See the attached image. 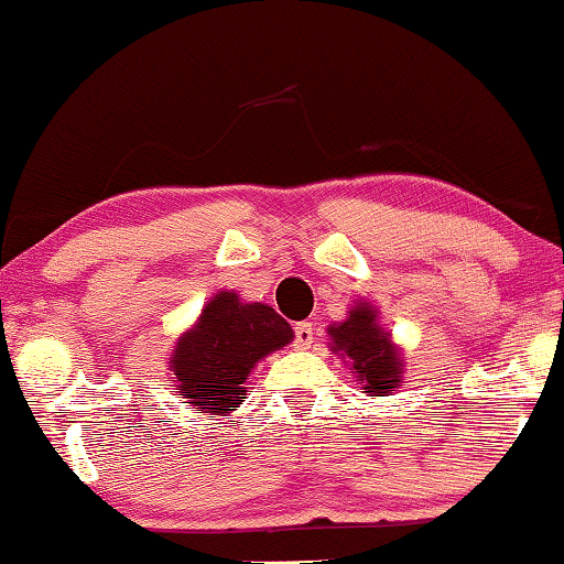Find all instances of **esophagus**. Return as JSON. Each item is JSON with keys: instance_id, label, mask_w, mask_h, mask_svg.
Returning a JSON list of instances; mask_svg holds the SVG:
<instances>
[{"instance_id": "1", "label": "esophagus", "mask_w": 564, "mask_h": 564, "mask_svg": "<svg viewBox=\"0 0 564 564\" xmlns=\"http://www.w3.org/2000/svg\"><path fill=\"white\" fill-rule=\"evenodd\" d=\"M312 340H315V327H312V323L294 325V343H297V348H310Z\"/></svg>"}]
</instances>
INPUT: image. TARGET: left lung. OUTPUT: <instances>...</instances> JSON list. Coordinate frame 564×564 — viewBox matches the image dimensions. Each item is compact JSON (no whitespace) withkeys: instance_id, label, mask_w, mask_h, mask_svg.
Returning a JSON list of instances; mask_svg holds the SVG:
<instances>
[{"instance_id":"left-lung-1","label":"left lung","mask_w":564,"mask_h":564,"mask_svg":"<svg viewBox=\"0 0 564 564\" xmlns=\"http://www.w3.org/2000/svg\"><path fill=\"white\" fill-rule=\"evenodd\" d=\"M330 348L348 362L362 393L388 395L403 383V360L391 333L378 325V310L370 302H355L343 323L327 327Z\"/></svg>"}]
</instances>
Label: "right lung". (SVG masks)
<instances>
[{
	"mask_svg": "<svg viewBox=\"0 0 564 564\" xmlns=\"http://www.w3.org/2000/svg\"><path fill=\"white\" fill-rule=\"evenodd\" d=\"M292 337L288 319L270 305L241 302L234 290L214 294L169 358L176 393L204 413L237 411L247 395V378L254 362L282 350Z\"/></svg>",
	"mask_w": 564,
	"mask_h": 564,
	"instance_id": "obj_1",
	"label": "right lung"
}]
</instances>
